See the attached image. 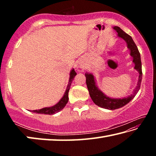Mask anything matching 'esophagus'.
<instances>
[{
  "mask_svg": "<svg viewBox=\"0 0 156 156\" xmlns=\"http://www.w3.org/2000/svg\"><path fill=\"white\" fill-rule=\"evenodd\" d=\"M77 70L78 71V72H84V67L83 65H78V67H77Z\"/></svg>",
  "mask_w": 156,
  "mask_h": 156,
  "instance_id": "1",
  "label": "esophagus"
}]
</instances>
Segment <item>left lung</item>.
<instances>
[{"mask_svg":"<svg viewBox=\"0 0 156 156\" xmlns=\"http://www.w3.org/2000/svg\"><path fill=\"white\" fill-rule=\"evenodd\" d=\"M113 29L117 31L118 37L123 39L126 42L127 48L130 51V56L133 58V62L135 65L134 69H136L138 72L139 76L137 86L133 90V94L126 97L122 98H114L107 96L98 87L96 78H94V76L91 73H85L87 86L89 95H90V97L93 102L100 107L110 110L119 109V108L122 107L126 104H128L138 92L140 87L142 78L140 54L138 47L134 43L133 40L129 34L125 33L119 27L115 26Z\"/></svg>","mask_w":156,"mask_h":156,"instance_id":"obj_1","label":"left lung"}]
</instances>
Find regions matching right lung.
Listing matches in <instances>:
<instances>
[{
	"mask_svg": "<svg viewBox=\"0 0 156 156\" xmlns=\"http://www.w3.org/2000/svg\"><path fill=\"white\" fill-rule=\"evenodd\" d=\"M76 74H77V73H76V72H75L74 69H72L71 70L70 73H69V83L67 84V89H66L65 94H64V95H63V96L62 97V98L59 100V102H58V103H56V105H54V106H52V107H44L41 109L33 110V111H31V112H32L33 113H40V114L53 115L58 112H59L60 111H61L67 103L68 100H69L68 94H69V89H70L71 84H72L73 78H74Z\"/></svg>",
	"mask_w": 156,
	"mask_h": 156,
	"instance_id": "right-lung-1",
	"label": "right lung"
}]
</instances>
